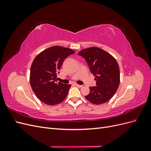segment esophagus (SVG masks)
I'll use <instances>...</instances> for the list:
<instances>
[{"instance_id":"1","label":"esophagus","mask_w":151,"mask_h":151,"mask_svg":"<svg viewBox=\"0 0 151 151\" xmlns=\"http://www.w3.org/2000/svg\"><path fill=\"white\" fill-rule=\"evenodd\" d=\"M75 86H77V87H78V88H81V87L83 86L82 85H79V84H75Z\"/></svg>"}]
</instances>
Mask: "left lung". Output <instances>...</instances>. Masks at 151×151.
I'll list each match as a JSON object with an SVG mask.
<instances>
[{
	"mask_svg": "<svg viewBox=\"0 0 151 151\" xmlns=\"http://www.w3.org/2000/svg\"><path fill=\"white\" fill-rule=\"evenodd\" d=\"M78 55L85 58L96 81V86L89 88L90 93L86 99L94 104L106 103L115 95L120 84V68L116 59L96 47L82 50Z\"/></svg>",
	"mask_w": 151,
	"mask_h": 151,
	"instance_id": "1",
	"label": "left lung"
}]
</instances>
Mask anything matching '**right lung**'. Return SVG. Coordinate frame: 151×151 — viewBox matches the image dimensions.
<instances>
[{
	"mask_svg": "<svg viewBox=\"0 0 151 151\" xmlns=\"http://www.w3.org/2000/svg\"><path fill=\"white\" fill-rule=\"evenodd\" d=\"M74 53L70 48L53 46L35 58L30 69V84L36 96L43 103L53 106L67 97L71 85L57 83V74L65 58Z\"/></svg>",
	"mask_w": 151,
	"mask_h": 151,
	"instance_id": "obj_1",
	"label": "right lung"
}]
</instances>
